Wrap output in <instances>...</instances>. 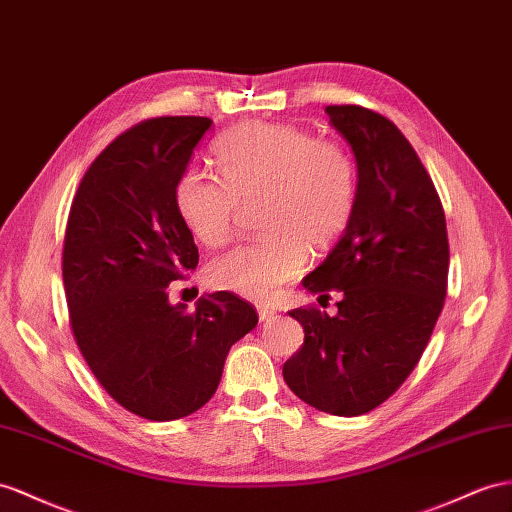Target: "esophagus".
Listing matches in <instances>:
<instances>
[{
	"mask_svg": "<svg viewBox=\"0 0 512 512\" xmlns=\"http://www.w3.org/2000/svg\"><path fill=\"white\" fill-rule=\"evenodd\" d=\"M257 313H259V320L261 322H268V320H272L274 316H277V309L270 307V305H259Z\"/></svg>",
	"mask_w": 512,
	"mask_h": 512,
	"instance_id": "1",
	"label": "esophagus"
}]
</instances>
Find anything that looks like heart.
Segmentation results:
<instances>
[{
	"instance_id": "1",
	"label": "heart",
	"mask_w": 512,
	"mask_h": 512,
	"mask_svg": "<svg viewBox=\"0 0 512 512\" xmlns=\"http://www.w3.org/2000/svg\"><path fill=\"white\" fill-rule=\"evenodd\" d=\"M222 179L183 170L175 205L205 246L229 240L240 203L266 196L261 227L270 235L231 248L207 266V283L248 300H270L305 270L307 246L333 244L355 214L359 173L346 147L283 123H246L214 144Z\"/></svg>"
}]
</instances>
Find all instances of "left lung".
<instances>
[{
    "instance_id": "8db88e82",
    "label": "left lung",
    "mask_w": 512,
    "mask_h": 512,
    "mask_svg": "<svg viewBox=\"0 0 512 512\" xmlns=\"http://www.w3.org/2000/svg\"><path fill=\"white\" fill-rule=\"evenodd\" d=\"M326 114L355 155L357 207L303 279L320 298L337 292V313L290 311L305 344L283 378L313 409L355 417L383 404L422 357L443 309L450 246L439 194L402 131L361 106Z\"/></svg>"
}]
</instances>
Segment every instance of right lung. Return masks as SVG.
I'll return each mask as SVG.
<instances>
[{
    "mask_svg": "<svg viewBox=\"0 0 512 512\" xmlns=\"http://www.w3.org/2000/svg\"><path fill=\"white\" fill-rule=\"evenodd\" d=\"M209 127L205 116H162L125 131L86 170L64 233L82 357L116 402L153 422L209 402L231 346L257 326V311L229 292L201 296L194 311L168 300V285L199 264L175 183Z\"/></svg>",
    "mask_w": 512,
    "mask_h": 512,
    "instance_id": "1",
    "label": "right lung"
}]
</instances>
